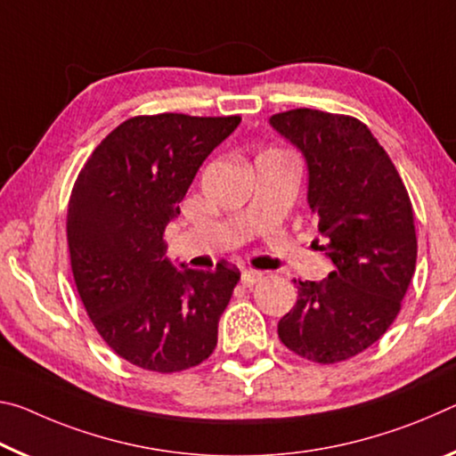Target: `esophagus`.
Returning <instances> with one entry per match:
<instances>
[{
    "label": "esophagus",
    "instance_id": "1",
    "mask_svg": "<svg viewBox=\"0 0 456 456\" xmlns=\"http://www.w3.org/2000/svg\"><path fill=\"white\" fill-rule=\"evenodd\" d=\"M258 281H263V273H260V271H255V268H246V271L242 273V285L244 287L256 285Z\"/></svg>",
    "mask_w": 456,
    "mask_h": 456
}]
</instances>
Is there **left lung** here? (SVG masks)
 Returning <instances> with one entry per match:
<instances>
[{
  "mask_svg": "<svg viewBox=\"0 0 456 456\" xmlns=\"http://www.w3.org/2000/svg\"><path fill=\"white\" fill-rule=\"evenodd\" d=\"M271 125L301 149L309 206L335 271L295 281V307L279 339L315 363H339L382 338L402 309L416 268L412 201L396 166L360 118L293 109Z\"/></svg>",
  "mask_w": 456,
  "mask_h": 456,
  "instance_id": "8db88e82",
  "label": "left lung"
}]
</instances>
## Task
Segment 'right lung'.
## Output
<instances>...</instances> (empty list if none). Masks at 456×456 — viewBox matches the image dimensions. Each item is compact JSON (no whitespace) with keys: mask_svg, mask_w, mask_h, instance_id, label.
<instances>
[{"mask_svg":"<svg viewBox=\"0 0 456 456\" xmlns=\"http://www.w3.org/2000/svg\"><path fill=\"white\" fill-rule=\"evenodd\" d=\"M240 117L126 118L96 145L66 214L70 266L94 330L137 368L175 374L206 362L240 271L175 268L166 226L204 159Z\"/></svg>","mask_w":456,"mask_h":456,"instance_id":"right-lung-1","label":"right lung"}]
</instances>
